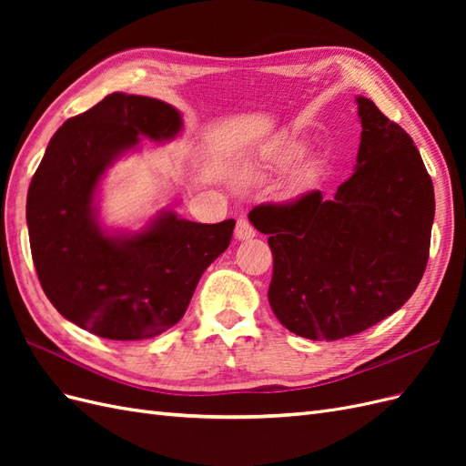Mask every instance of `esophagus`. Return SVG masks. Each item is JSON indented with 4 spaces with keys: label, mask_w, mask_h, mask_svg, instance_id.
<instances>
[{
    "label": "esophagus",
    "mask_w": 466,
    "mask_h": 466,
    "mask_svg": "<svg viewBox=\"0 0 466 466\" xmlns=\"http://www.w3.org/2000/svg\"><path fill=\"white\" fill-rule=\"evenodd\" d=\"M257 235L255 228L248 223V219L241 218L237 219V225H235V238H238V241H248V238H252Z\"/></svg>",
    "instance_id": "esophagus-1"
}]
</instances>
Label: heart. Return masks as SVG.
I'll return each mask as SVG.
<instances>
[{
	"label": "heart",
	"instance_id": "heart-1",
	"mask_svg": "<svg viewBox=\"0 0 466 466\" xmlns=\"http://www.w3.org/2000/svg\"><path fill=\"white\" fill-rule=\"evenodd\" d=\"M307 151L305 142L295 137H286V139H278L268 151L264 153L262 161L258 163L260 171H281V168H288L291 165L298 163Z\"/></svg>",
	"mask_w": 466,
	"mask_h": 466
}]
</instances>
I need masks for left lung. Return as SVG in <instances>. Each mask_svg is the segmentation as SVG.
<instances>
[{"label":"left lung","mask_w":466,"mask_h":466,"mask_svg":"<svg viewBox=\"0 0 466 466\" xmlns=\"http://www.w3.org/2000/svg\"><path fill=\"white\" fill-rule=\"evenodd\" d=\"M356 103V171L334 198L313 190L248 214L272 248V311L309 340H340L392 315L410 299L430 257L435 196L420 151L373 101Z\"/></svg>","instance_id":"1"}]
</instances>
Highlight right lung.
<instances>
[{"mask_svg": "<svg viewBox=\"0 0 466 466\" xmlns=\"http://www.w3.org/2000/svg\"><path fill=\"white\" fill-rule=\"evenodd\" d=\"M180 112L159 98L112 93L69 118L46 147L26 194L40 286L58 313L108 340L153 338L185 315L206 268L229 247L235 219L196 223L161 209L142 231H108L98 185L142 136L168 142Z\"/></svg>", "mask_w": 466, "mask_h": 466, "instance_id": "right-lung-1", "label": "right lung"}]
</instances>
